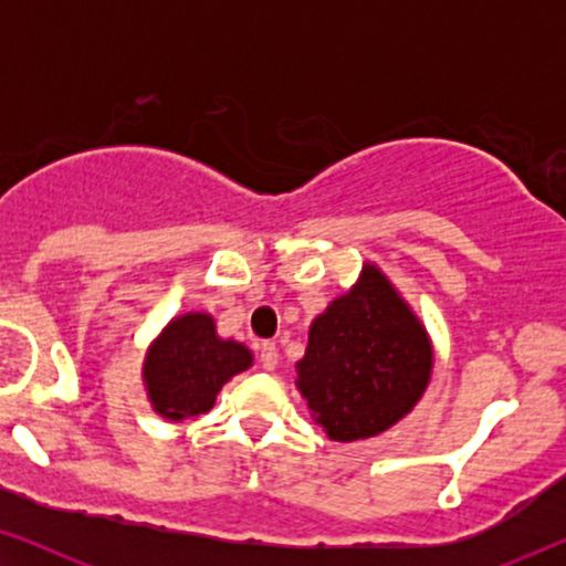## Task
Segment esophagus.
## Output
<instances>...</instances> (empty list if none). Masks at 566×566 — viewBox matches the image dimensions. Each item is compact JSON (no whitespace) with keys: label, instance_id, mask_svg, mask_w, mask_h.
<instances>
[{"label":"esophagus","instance_id":"esophagus-1","mask_svg":"<svg viewBox=\"0 0 566 566\" xmlns=\"http://www.w3.org/2000/svg\"><path fill=\"white\" fill-rule=\"evenodd\" d=\"M260 363L265 370H275L277 366V347L275 343H262L260 345Z\"/></svg>","mask_w":566,"mask_h":566}]
</instances>
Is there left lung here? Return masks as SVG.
Here are the masks:
<instances>
[{"label": "left lung", "instance_id": "1", "mask_svg": "<svg viewBox=\"0 0 566 566\" xmlns=\"http://www.w3.org/2000/svg\"><path fill=\"white\" fill-rule=\"evenodd\" d=\"M436 366L430 332L376 262L308 327L296 389L329 440L376 438L412 412Z\"/></svg>", "mask_w": 566, "mask_h": 566}]
</instances>
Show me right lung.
<instances>
[{"mask_svg":"<svg viewBox=\"0 0 566 566\" xmlns=\"http://www.w3.org/2000/svg\"><path fill=\"white\" fill-rule=\"evenodd\" d=\"M254 355L239 339H223L208 312L169 319L144 353L142 381L154 412L182 422L213 409L231 378L252 368Z\"/></svg>","mask_w":566,"mask_h":566,"instance_id":"1","label":"right lung"}]
</instances>
